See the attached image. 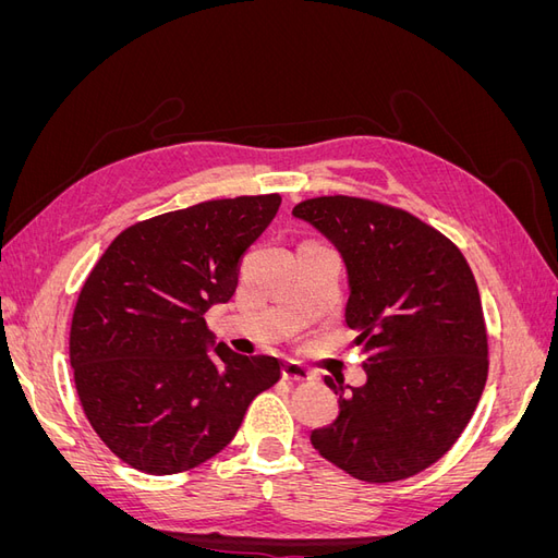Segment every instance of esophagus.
Listing matches in <instances>:
<instances>
[{
    "instance_id": "34e87169",
    "label": "esophagus",
    "mask_w": 558,
    "mask_h": 558,
    "mask_svg": "<svg viewBox=\"0 0 558 558\" xmlns=\"http://www.w3.org/2000/svg\"><path fill=\"white\" fill-rule=\"evenodd\" d=\"M283 377L289 381H312V379H316L312 369H307L305 365H300L298 361H289L283 365Z\"/></svg>"
}]
</instances>
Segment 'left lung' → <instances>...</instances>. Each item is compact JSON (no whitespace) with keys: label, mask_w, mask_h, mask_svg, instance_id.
Here are the masks:
<instances>
[{"label":"left lung","mask_w":558,"mask_h":558,"mask_svg":"<svg viewBox=\"0 0 558 558\" xmlns=\"http://www.w3.org/2000/svg\"><path fill=\"white\" fill-rule=\"evenodd\" d=\"M293 216L342 253L344 318L367 375L356 388L326 377L340 416L312 430V445L356 480H408L453 447L482 398L488 342L477 281L459 246L404 209L326 195Z\"/></svg>","instance_id":"obj_1"}]
</instances>
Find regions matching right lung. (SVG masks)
I'll list each match as a JSON object with an SVG mask.
<instances>
[{
	"mask_svg": "<svg viewBox=\"0 0 558 558\" xmlns=\"http://www.w3.org/2000/svg\"><path fill=\"white\" fill-rule=\"evenodd\" d=\"M281 197L199 202L125 228L78 293L70 361L81 408L121 461L177 475L216 456L251 400L281 377L275 356L218 344L205 312L238 289L246 248Z\"/></svg>",
	"mask_w": 558,
	"mask_h": 558,
	"instance_id": "right-lung-1",
	"label": "right lung"
}]
</instances>
